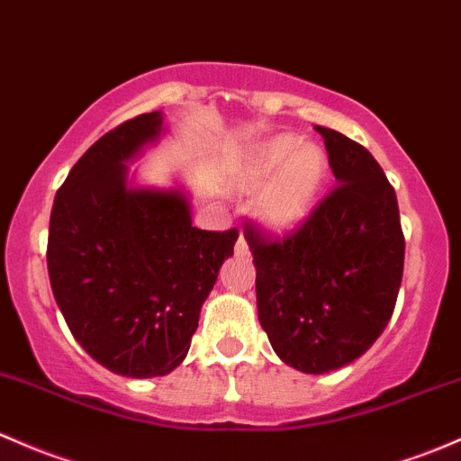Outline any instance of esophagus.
Masks as SVG:
<instances>
[{
  "label": "esophagus",
  "instance_id": "34e87169",
  "mask_svg": "<svg viewBox=\"0 0 461 461\" xmlns=\"http://www.w3.org/2000/svg\"><path fill=\"white\" fill-rule=\"evenodd\" d=\"M234 251H236V256H247V254H249V245H247V240H245L243 231H240L239 240H236V245H234Z\"/></svg>",
  "mask_w": 461,
  "mask_h": 461
}]
</instances>
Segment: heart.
<instances>
[{"instance_id": "b5f03b06", "label": "heart", "mask_w": 461, "mask_h": 461, "mask_svg": "<svg viewBox=\"0 0 461 461\" xmlns=\"http://www.w3.org/2000/svg\"><path fill=\"white\" fill-rule=\"evenodd\" d=\"M329 178V157L295 134H276L249 145L231 167V185L256 196V218L276 236L300 230L316 212Z\"/></svg>"}]
</instances>
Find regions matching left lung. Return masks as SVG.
Masks as SVG:
<instances>
[{
    "label": "left lung",
    "mask_w": 461,
    "mask_h": 461,
    "mask_svg": "<svg viewBox=\"0 0 461 461\" xmlns=\"http://www.w3.org/2000/svg\"><path fill=\"white\" fill-rule=\"evenodd\" d=\"M338 187L283 243L247 227L260 327L276 356L329 373L369 351L389 324L404 271L395 190L360 143L316 125Z\"/></svg>",
    "instance_id": "obj_1"
}]
</instances>
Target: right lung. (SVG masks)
Wrapping results in <instances>:
<instances>
[{
    "label": "right lung",
    "instance_id": "add662e5",
    "mask_svg": "<svg viewBox=\"0 0 461 461\" xmlns=\"http://www.w3.org/2000/svg\"><path fill=\"white\" fill-rule=\"evenodd\" d=\"M166 134L148 113L104 134L55 196L48 234L52 294L92 360L125 377L167 375L185 360L239 231L192 225L183 187L134 183L130 161Z\"/></svg>",
    "mask_w": 461,
    "mask_h": 461
}]
</instances>
